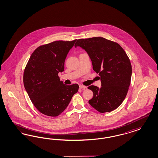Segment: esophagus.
Here are the masks:
<instances>
[{
	"label": "esophagus",
	"mask_w": 158,
	"mask_h": 158,
	"mask_svg": "<svg viewBox=\"0 0 158 158\" xmlns=\"http://www.w3.org/2000/svg\"><path fill=\"white\" fill-rule=\"evenodd\" d=\"M79 88L80 89H86L87 88V86H83V85H79Z\"/></svg>",
	"instance_id": "obj_1"
}]
</instances>
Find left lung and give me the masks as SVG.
Here are the masks:
<instances>
[{
    "label": "left lung",
    "instance_id": "8db88e82",
    "mask_svg": "<svg viewBox=\"0 0 158 158\" xmlns=\"http://www.w3.org/2000/svg\"><path fill=\"white\" fill-rule=\"evenodd\" d=\"M75 47L85 49L92 62L93 68L100 76L102 87H87L93 93L89 103L98 112H110L125 99L130 85V60L120 45L103 37L79 39Z\"/></svg>",
    "mask_w": 158,
    "mask_h": 158
}]
</instances>
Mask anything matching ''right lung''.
I'll return each mask as SVG.
<instances>
[{
    "instance_id": "obj_1",
    "label": "right lung",
    "mask_w": 158,
    "mask_h": 158,
    "mask_svg": "<svg viewBox=\"0 0 158 158\" xmlns=\"http://www.w3.org/2000/svg\"><path fill=\"white\" fill-rule=\"evenodd\" d=\"M76 40L56 41L38 47L25 68L23 83L34 106L43 114L56 117L61 114L77 92L79 85H66L60 81L65 60Z\"/></svg>"
}]
</instances>
